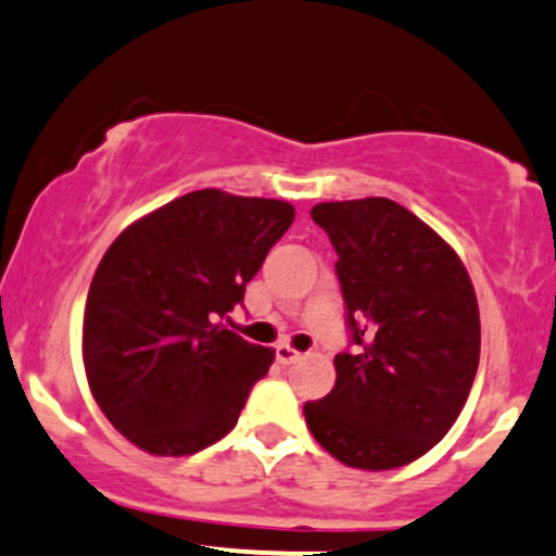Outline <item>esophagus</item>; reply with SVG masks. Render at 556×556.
Masks as SVG:
<instances>
[{"label":"esophagus","instance_id":"1","mask_svg":"<svg viewBox=\"0 0 556 556\" xmlns=\"http://www.w3.org/2000/svg\"><path fill=\"white\" fill-rule=\"evenodd\" d=\"M301 359V352H295L293 346H288V343H279L277 346V362L279 365H293V362Z\"/></svg>","mask_w":556,"mask_h":556}]
</instances>
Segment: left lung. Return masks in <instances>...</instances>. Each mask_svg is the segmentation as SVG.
<instances>
[{
  "mask_svg": "<svg viewBox=\"0 0 556 556\" xmlns=\"http://www.w3.org/2000/svg\"><path fill=\"white\" fill-rule=\"evenodd\" d=\"M336 248L352 352L336 386L306 402L332 458L383 471L429 453L460 416L479 365V308L455 250L386 197L312 210Z\"/></svg>",
  "mask_w": 556,
  "mask_h": 556,
  "instance_id": "obj_1",
  "label": "left lung"
}]
</instances>
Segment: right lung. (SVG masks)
<instances>
[{
	"label": "right lung",
	"mask_w": 556,
	"mask_h": 556,
	"mask_svg": "<svg viewBox=\"0 0 556 556\" xmlns=\"http://www.w3.org/2000/svg\"><path fill=\"white\" fill-rule=\"evenodd\" d=\"M293 204L191 191L127 226L85 306V370L103 416L154 455H191L237 426L271 349L226 330Z\"/></svg>",
	"instance_id": "add662e5"
}]
</instances>
